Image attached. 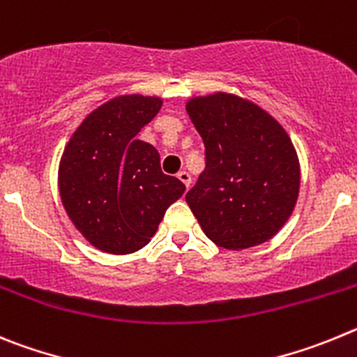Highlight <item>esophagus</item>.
Listing matches in <instances>:
<instances>
[{
	"label": "esophagus",
	"instance_id": "obj_1",
	"mask_svg": "<svg viewBox=\"0 0 357 357\" xmlns=\"http://www.w3.org/2000/svg\"><path fill=\"white\" fill-rule=\"evenodd\" d=\"M178 178H179V181L183 183V185H185V186H190V183H192V176L188 174V172H186V171L178 172Z\"/></svg>",
	"mask_w": 357,
	"mask_h": 357
}]
</instances>
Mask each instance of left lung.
I'll return each mask as SVG.
<instances>
[{"label": "left lung", "mask_w": 357, "mask_h": 357, "mask_svg": "<svg viewBox=\"0 0 357 357\" xmlns=\"http://www.w3.org/2000/svg\"><path fill=\"white\" fill-rule=\"evenodd\" d=\"M186 114L206 147V169L185 197L204 234L229 250L268 242L294 213L301 188L287 130L229 92L190 98Z\"/></svg>", "instance_id": "left-lung-1"}]
</instances>
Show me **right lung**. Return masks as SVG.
I'll list each match as a JSON object with an SVG mask.
<instances>
[{
  "instance_id": "1",
  "label": "right lung",
  "mask_w": 357,
  "mask_h": 357,
  "mask_svg": "<svg viewBox=\"0 0 357 357\" xmlns=\"http://www.w3.org/2000/svg\"><path fill=\"white\" fill-rule=\"evenodd\" d=\"M162 98L124 94L82 121L59 165V190L70 222L108 255L146 247L185 185L160 167L155 146L137 139L162 108Z\"/></svg>"
}]
</instances>
